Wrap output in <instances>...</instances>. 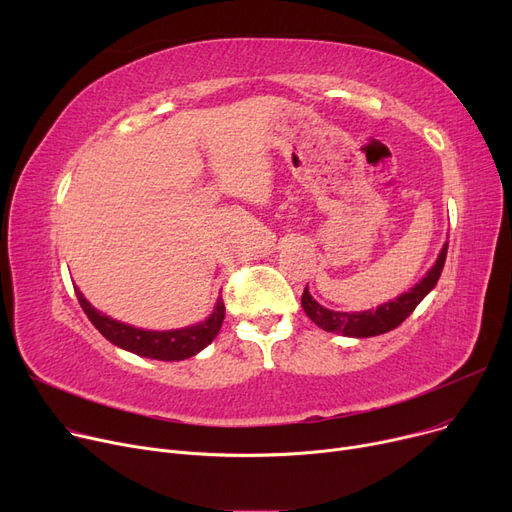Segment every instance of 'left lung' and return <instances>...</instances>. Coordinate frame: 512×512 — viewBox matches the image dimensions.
Here are the masks:
<instances>
[{
	"label": "left lung",
	"instance_id": "obj_1",
	"mask_svg": "<svg viewBox=\"0 0 512 512\" xmlns=\"http://www.w3.org/2000/svg\"><path fill=\"white\" fill-rule=\"evenodd\" d=\"M446 253H448V242L442 247L432 270L425 274V278L419 284H415L409 292L400 294V297H396L394 301L380 305L375 311L369 309V311H361V313L359 311L346 313V311L326 309L324 305H319L311 297L307 286H305V292L301 297V305L313 324L326 332L353 336V338H369V336L386 334V332L398 328L402 321H405L415 311V307L427 297V294L434 290V286L438 284L440 274L444 270Z\"/></svg>",
	"mask_w": 512,
	"mask_h": 512
}]
</instances>
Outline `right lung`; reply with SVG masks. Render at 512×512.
Here are the masks:
<instances>
[{
	"instance_id": "1",
	"label": "right lung",
	"mask_w": 512,
	"mask_h": 512,
	"mask_svg": "<svg viewBox=\"0 0 512 512\" xmlns=\"http://www.w3.org/2000/svg\"><path fill=\"white\" fill-rule=\"evenodd\" d=\"M76 297L80 307L87 313L91 319V324L107 338L112 344L124 348V351H130L139 357L147 359H157V361H182L188 357H195L199 351L211 340L218 336L222 321L226 315L224 301L218 299L215 303L213 313L201 321L197 326H188L180 330H168V332H153V330H141V328H132L128 324H122V321H116L112 317H107L105 313H99L78 288Z\"/></svg>"
}]
</instances>
